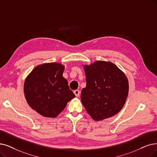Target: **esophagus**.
Here are the masks:
<instances>
[{
  "label": "esophagus",
  "mask_w": 157,
  "mask_h": 157,
  "mask_svg": "<svg viewBox=\"0 0 157 157\" xmlns=\"http://www.w3.org/2000/svg\"><path fill=\"white\" fill-rule=\"evenodd\" d=\"M73 93H74V94H75V96H76V97H79L80 94V91L78 90H75V91H73Z\"/></svg>",
  "instance_id": "obj_1"
}]
</instances>
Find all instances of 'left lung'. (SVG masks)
<instances>
[{"label": "left lung", "instance_id": "obj_1", "mask_svg": "<svg viewBox=\"0 0 157 157\" xmlns=\"http://www.w3.org/2000/svg\"><path fill=\"white\" fill-rule=\"evenodd\" d=\"M83 67L86 86L82 90L80 98L87 113L95 121L117 115L128 95L126 75L111 62L97 60Z\"/></svg>", "mask_w": 157, "mask_h": 157}]
</instances>
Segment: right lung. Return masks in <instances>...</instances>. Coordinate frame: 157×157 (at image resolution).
Returning a JSON list of instances; mask_svg holds the SVG:
<instances>
[{"label":"right lung","mask_w":157,"mask_h":157,"mask_svg":"<svg viewBox=\"0 0 157 157\" xmlns=\"http://www.w3.org/2000/svg\"><path fill=\"white\" fill-rule=\"evenodd\" d=\"M64 67L59 62L40 64L25 79V98L30 107L43 117H57L75 97L62 76Z\"/></svg>","instance_id":"right-lung-1"}]
</instances>
